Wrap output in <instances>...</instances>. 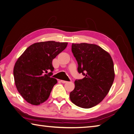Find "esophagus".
Masks as SVG:
<instances>
[{"mask_svg":"<svg viewBox=\"0 0 134 134\" xmlns=\"http://www.w3.org/2000/svg\"><path fill=\"white\" fill-rule=\"evenodd\" d=\"M61 82L63 83H67V81H64V80H61Z\"/></svg>","mask_w":134,"mask_h":134,"instance_id":"1","label":"esophagus"}]
</instances>
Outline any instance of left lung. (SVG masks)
Segmentation results:
<instances>
[{"label":"left lung","instance_id":"obj_1","mask_svg":"<svg viewBox=\"0 0 134 134\" xmlns=\"http://www.w3.org/2000/svg\"><path fill=\"white\" fill-rule=\"evenodd\" d=\"M71 51L78 71L85 76L75 80L70 100L78 107L91 108L103 100L114 80V64L108 52L95 44L72 43Z\"/></svg>","mask_w":134,"mask_h":134}]
</instances>
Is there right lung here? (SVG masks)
Wrapping results in <instances>:
<instances>
[{"label":"right lung","mask_w":134,"mask_h":134,"mask_svg":"<svg viewBox=\"0 0 134 134\" xmlns=\"http://www.w3.org/2000/svg\"><path fill=\"white\" fill-rule=\"evenodd\" d=\"M67 42L46 41L31 44L15 62L13 75L18 92L28 103L39 105L49 97L57 83L52 78V60L64 51ZM51 71L48 75L46 73Z\"/></svg>","instance_id":"1"}]
</instances>
